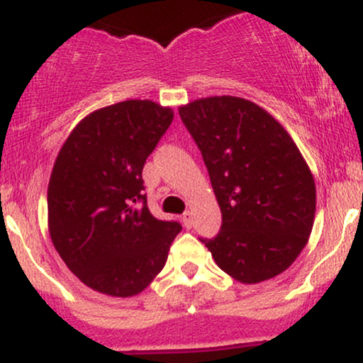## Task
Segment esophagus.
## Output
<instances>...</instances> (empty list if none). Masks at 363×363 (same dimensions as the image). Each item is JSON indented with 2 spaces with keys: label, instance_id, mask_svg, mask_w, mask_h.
I'll return each mask as SVG.
<instances>
[{
  "label": "esophagus",
  "instance_id": "34e87169",
  "mask_svg": "<svg viewBox=\"0 0 363 363\" xmlns=\"http://www.w3.org/2000/svg\"><path fill=\"white\" fill-rule=\"evenodd\" d=\"M182 223H184L186 228L193 227V215H191L189 211H186V213L182 215Z\"/></svg>",
  "mask_w": 363,
  "mask_h": 363
}]
</instances>
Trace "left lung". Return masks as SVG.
Listing matches in <instances>:
<instances>
[{
    "mask_svg": "<svg viewBox=\"0 0 363 363\" xmlns=\"http://www.w3.org/2000/svg\"><path fill=\"white\" fill-rule=\"evenodd\" d=\"M201 152L222 211V228L201 239L216 264L240 283L277 277L297 259L315 215L309 165L285 128L240 97L179 107Z\"/></svg>",
    "mask_w": 363,
    "mask_h": 363,
    "instance_id": "1",
    "label": "left lung"
}]
</instances>
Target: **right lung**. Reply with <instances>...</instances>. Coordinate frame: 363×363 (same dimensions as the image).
<instances>
[{
  "label": "right lung",
  "mask_w": 363,
  "mask_h": 363,
  "mask_svg": "<svg viewBox=\"0 0 363 363\" xmlns=\"http://www.w3.org/2000/svg\"><path fill=\"white\" fill-rule=\"evenodd\" d=\"M172 119L170 107L152 101L102 107L77 124L54 162L49 234L66 266L101 294L143 291L181 232L150 213L141 177Z\"/></svg>",
  "instance_id": "add662e5"
}]
</instances>
